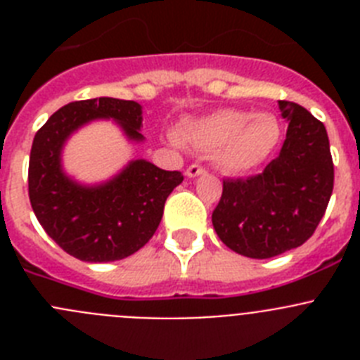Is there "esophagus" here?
Listing matches in <instances>:
<instances>
[{"label": "esophagus", "instance_id": "esophagus-1", "mask_svg": "<svg viewBox=\"0 0 360 360\" xmlns=\"http://www.w3.org/2000/svg\"><path fill=\"white\" fill-rule=\"evenodd\" d=\"M203 173H205V167H202V165H198V164L189 165V167H187V171H186V174L189 178L200 176V174H203Z\"/></svg>", "mask_w": 360, "mask_h": 360}]
</instances>
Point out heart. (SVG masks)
<instances>
[{
  "label": "heart",
  "mask_w": 360,
  "mask_h": 360,
  "mask_svg": "<svg viewBox=\"0 0 360 360\" xmlns=\"http://www.w3.org/2000/svg\"><path fill=\"white\" fill-rule=\"evenodd\" d=\"M281 128L272 113L243 110L212 111L186 120L182 141L202 153H212L216 164L229 173H243L262 164L278 146Z\"/></svg>",
  "instance_id": "1"
}]
</instances>
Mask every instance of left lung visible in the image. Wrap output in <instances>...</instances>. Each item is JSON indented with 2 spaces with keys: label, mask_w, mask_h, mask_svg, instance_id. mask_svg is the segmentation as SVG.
<instances>
[{
  "label": "left lung",
  "mask_w": 360,
  "mask_h": 360,
  "mask_svg": "<svg viewBox=\"0 0 360 360\" xmlns=\"http://www.w3.org/2000/svg\"><path fill=\"white\" fill-rule=\"evenodd\" d=\"M287 139L263 173L224 180L212 225L229 249L254 259L303 245L319 225L333 191V162L321 120L295 103L279 101Z\"/></svg>",
  "instance_id": "left-lung-1"
}]
</instances>
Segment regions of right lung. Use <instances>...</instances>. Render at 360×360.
Returning a JSON list of instances; mask_svg holds the SVG:
<instances>
[{"label":"right lung","mask_w":360,"mask_h":360,"mask_svg":"<svg viewBox=\"0 0 360 360\" xmlns=\"http://www.w3.org/2000/svg\"><path fill=\"white\" fill-rule=\"evenodd\" d=\"M97 119H113L129 141H144L142 106L135 101L98 97L66 104L34 136L28 196L41 227L65 252L81 262L108 263L131 256L151 240L165 200L184 176L142 158L98 186L66 176L63 146L75 129Z\"/></svg>","instance_id":"obj_1"}]
</instances>
